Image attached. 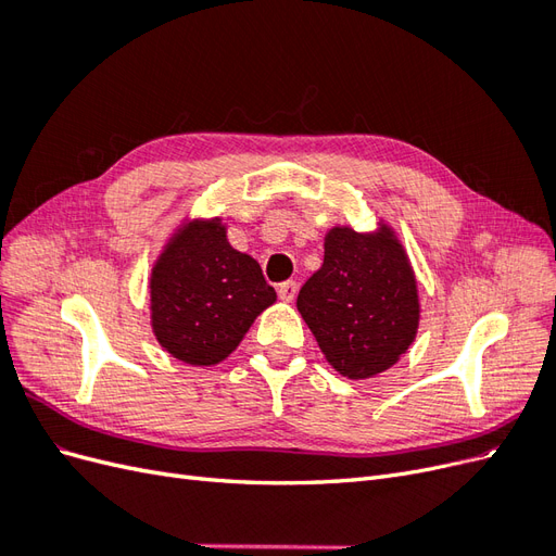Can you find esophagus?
<instances>
[{
	"mask_svg": "<svg viewBox=\"0 0 556 556\" xmlns=\"http://www.w3.org/2000/svg\"><path fill=\"white\" fill-rule=\"evenodd\" d=\"M296 292H299V285L294 280H288V282H280L278 285V296L282 301H288V304H290V301H294Z\"/></svg>",
	"mask_w": 556,
	"mask_h": 556,
	"instance_id": "obj_1",
	"label": "esophagus"
}]
</instances>
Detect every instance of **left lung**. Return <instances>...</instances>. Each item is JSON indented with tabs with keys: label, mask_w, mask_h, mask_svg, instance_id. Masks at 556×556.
Listing matches in <instances>:
<instances>
[{
	"label": "left lung",
	"mask_w": 556,
	"mask_h": 556,
	"mask_svg": "<svg viewBox=\"0 0 556 556\" xmlns=\"http://www.w3.org/2000/svg\"><path fill=\"white\" fill-rule=\"evenodd\" d=\"M327 362L350 380L374 378L410 348L419 325L417 280L390 227H333L325 262L296 296Z\"/></svg>",
	"instance_id": "1"
}]
</instances>
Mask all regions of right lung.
Wrapping results in <instances>:
<instances>
[{
  "label": "right lung",
  "instance_id": "1",
  "mask_svg": "<svg viewBox=\"0 0 556 556\" xmlns=\"http://www.w3.org/2000/svg\"><path fill=\"white\" fill-rule=\"evenodd\" d=\"M274 301L276 290L264 280L260 264L229 245L217 217L178 229L150 276L157 341L192 366L229 357Z\"/></svg>",
  "mask_w": 556,
  "mask_h": 556
}]
</instances>
